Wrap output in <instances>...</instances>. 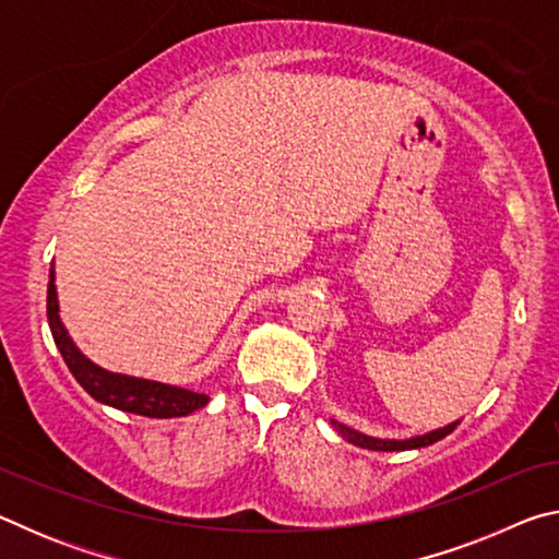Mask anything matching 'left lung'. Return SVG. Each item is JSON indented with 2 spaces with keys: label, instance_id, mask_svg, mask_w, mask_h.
Listing matches in <instances>:
<instances>
[{
  "label": "left lung",
  "instance_id": "1",
  "mask_svg": "<svg viewBox=\"0 0 559 559\" xmlns=\"http://www.w3.org/2000/svg\"><path fill=\"white\" fill-rule=\"evenodd\" d=\"M333 424V429L343 437L345 441L353 443V447L359 449H370V451H412V449H424V447H431V443L441 441L443 437H449V433L459 427L461 419L447 424V427L441 429H433L427 433H419V437H409V439H377V437H367V433L357 431V429H349L345 424H340L335 419H330Z\"/></svg>",
  "mask_w": 559,
  "mask_h": 559
}]
</instances>
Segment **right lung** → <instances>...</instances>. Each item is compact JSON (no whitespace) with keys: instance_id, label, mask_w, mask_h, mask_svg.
<instances>
[{"instance_id":"right-lung-1","label":"right lung","mask_w":559,"mask_h":559,"mask_svg":"<svg viewBox=\"0 0 559 559\" xmlns=\"http://www.w3.org/2000/svg\"><path fill=\"white\" fill-rule=\"evenodd\" d=\"M56 271H49V290H46V318L53 335V343L59 347L63 362L69 365L83 390L100 404H108L112 409L150 416V419H173V416H187L210 402V396L200 394L187 386L165 384L143 377L108 372L81 353L63 328L59 316V296H56Z\"/></svg>"}]
</instances>
